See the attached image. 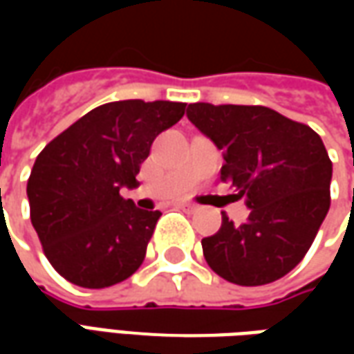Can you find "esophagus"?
<instances>
[{
	"label": "esophagus",
	"instance_id": "obj_1",
	"mask_svg": "<svg viewBox=\"0 0 354 354\" xmlns=\"http://www.w3.org/2000/svg\"><path fill=\"white\" fill-rule=\"evenodd\" d=\"M180 208L185 210V212H197V210H199V207H197V205H192V203H182Z\"/></svg>",
	"mask_w": 354,
	"mask_h": 354
}]
</instances>
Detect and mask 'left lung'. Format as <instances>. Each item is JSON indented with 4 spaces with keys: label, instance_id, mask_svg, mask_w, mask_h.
<instances>
[{
    "label": "left lung",
    "instance_id": "8db88e82",
    "mask_svg": "<svg viewBox=\"0 0 354 354\" xmlns=\"http://www.w3.org/2000/svg\"><path fill=\"white\" fill-rule=\"evenodd\" d=\"M187 119L222 151V182L250 208L201 241L210 269L241 286L281 279L304 260L330 208L332 161L311 127L266 106H187Z\"/></svg>",
    "mask_w": 354,
    "mask_h": 354
}]
</instances>
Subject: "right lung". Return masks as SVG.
I'll return each mask as SVG.
<instances>
[{
    "label": "right lung",
    "instance_id": "obj_1",
    "mask_svg": "<svg viewBox=\"0 0 354 354\" xmlns=\"http://www.w3.org/2000/svg\"><path fill=\"white\" fill-rule=\"evenodd\" d=\"M184 102L119 100L91 109L37 155L30 218L50 266L72 284L106 288L146 258L159 210L123 199L153 140L184 117Z\"/></svg>",
    "mask_w": 354,
    "mask_h": 354
}]
</instances>
